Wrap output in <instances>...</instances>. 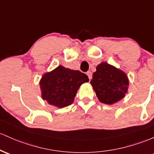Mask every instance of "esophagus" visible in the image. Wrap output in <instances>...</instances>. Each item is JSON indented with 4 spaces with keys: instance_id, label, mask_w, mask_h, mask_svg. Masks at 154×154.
I'll list each match as a JSON object with an SVG mask.
<instances>
[{
    "instance_id": "obj_1",
    "label": "esophagus",
    "mask_w": 154,
    "mask_h": 154,
    "mask_svg": "<svg viewBox=\"0 0 154 154\" xmlns=\"http://www.w3.org/2000/svg\"><path fill=\"white\" fill-rule=\"evenodd\" d=\"M86 74H87L89 80H91V78H92V72L89 71V72H87V73H86Z\"/></svg>"
}]
</instances>
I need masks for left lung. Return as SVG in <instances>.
<instances>
[{
    "instance_id": "8db88e82",
    "label": "left lung",
    "mask_w": 154,
    "mask_h": 154,
    "mask_svg": "<svg viewBox=\"0 0 154 154\" xmlns=\"http://www.w3.org/2000/svg\"><path fill=\"white\" fill-rule=\"evenodd\" d=\"M91 84L101 102L112 104L124 97L129 80L124 72L104 62L97 66Z\"/></svg>"
}]
</instances>
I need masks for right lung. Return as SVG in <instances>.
<instances>
[{
    "label": "right lung",
    "mask_w": 154,
    "mask_h": 154,
    "mask_svg": "<svg viewBox=\"0 0 154 154\" xmlns=\"http://www.w3.org/2000/svg\"><path fill=\"white\" fill-rule=\"evenodd\" d=\"M88 81V77L80 71L59 66L42 77L40 81L42 99L55 107H66L73 103L80 85Z\"/></svg>",
    "instance_id": "1"
}]
</instances>
